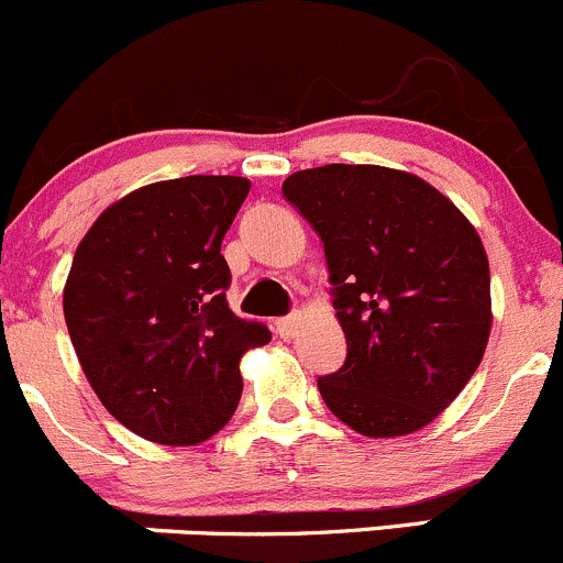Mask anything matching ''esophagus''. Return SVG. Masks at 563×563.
Returning a JSON list of instances; mask_svg holds the SVG:
<instances>
[{
  "label": "esophagus",
  "instance_id": "34e87169",
  "mask_svg": "<svg viewBox=\"0 0 563 563\" xmlns=\"http://www.w3.org/2000/svg\"><path fill=\"white\" fill-rule=\"evenodd\" d=\"M298 325H300V317L298 314L282 317V320H276V333H279L282 339H292L295 333H298Z\"/></svg>",
  "mask_w": 563,
  "mask_h": 563
}]
</instances>
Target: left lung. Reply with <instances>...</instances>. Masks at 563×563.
I'll use <instances>...</instances> for the list:
<instances>
[{"mask_svg": "<svg viewBox=\"0 0 563 563\" xmlns=\"http://www.w3.org/2000/svg\"><path fill=\"white\" fill-rule=\"evenodd\" d=\"M282 194L325 249L342 369L317 380L328 410L369 438L421 430L476 372L493 325L482 238L410 172L328 164Z\"/></svg>", "mask_w": 563, "mask_h": 563, "instance_id": "1", "label": "left lung"}]
</instances>
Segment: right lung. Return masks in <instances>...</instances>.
Listing matches in <instances>:
<instances>
[{
  "label": "right lung",
  "instance_id": "add662e5",
  "mask_svg": "<svg viewBox=\"0 0 563 563\" xmlns=\"http://www.w3.org/2000/svg\"><path fill=\"white\" fill-rule=\"evenodd\" d=\"M252 183H150L98 216L65 282V322L103 408L164 446L213 438L241 402V358L271 342L227 303L221 241Z\"/></svg>",
  "mask_w": 563,
  "mask_h": 563
}]
</instances>
